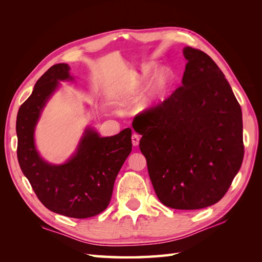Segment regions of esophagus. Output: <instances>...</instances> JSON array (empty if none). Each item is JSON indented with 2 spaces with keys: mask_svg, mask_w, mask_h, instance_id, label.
<instances>
[{
  "mask_svg": "<svg viewBox=\"0 0 262 262\" xmlns=\"http://www.w3.org/2000/svg\"><path fill=\"white\" fill-rule=\"evenodd\" d=\"M131 141H132V145H133V146H138L139 143H140V137H139V134L133 133L132 137H131Z\"/></svg>",
  "mask_w": 262,
  "mask_h": 262,
  "instance_id": "obj_1",
  "label": "esophagus"
}]
</instances>
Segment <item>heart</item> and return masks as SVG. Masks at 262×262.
Returning <instances> with one entry per match:
<instances>
[{"instance_id":"1","label":"heart","mask_w":262,"mask_h":262,"mask_svg":"<svg viewBox=\"0 0 262 262\" xmlns=\"http://www.w3.org/2000/svg\"><path fill=\"white\" fill-rule=\"evenodd\" d=\"M153 73V69L152 68H144L142 69V71L138 74H134L131 78V81L128 85V93L130 94H136L139 91L143 89L144 84L149 78V76ZM171 82V74L169 71L167 70H163L162 72L158 74L155 84H154V92L157 95H162L167 87L169 86Z\"/></svg>"}]
</instances>
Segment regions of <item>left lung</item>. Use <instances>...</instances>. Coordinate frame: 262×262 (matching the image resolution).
I'll return each instance as SVG.
<instances>
[{"instance_id": "obj_1", "label": "left lung", "mask_w": 262, "mask_h": 262, "mask_svg": "<svg viewBox=\"0 0 262 262\" xmlns=\"http://www.w3.org/2000/svg\"><path fill=\"white\" fill-rule=\"evenodd\" d=\"M182 85L137 115L132 126L160 201L177 210L210 207L225 195L244 158L242 108L207 53L186 47Z\"/></svg>"}]
</instances>
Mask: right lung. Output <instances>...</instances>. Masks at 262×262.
I'll use <instances>...</instances> for the list:
<instances>
[{
    "instance_id": "right-lung-1",
    "label": "right lung",
    "mask_w": 262,
    "mask_h": 262,
    "mask_svg": "<svg viewBox=\"0 0 262 262\" xmlns=\"http://www.w3.org/2000/svg\"><path fill=\"white\" fill-rule=\"evenodd\" d=\"M69 71L64 63L51 67L19 107L17 158L24 175L47 209L69 217L86 219L108 207L116 177L131 153L132 131L126 128L117 136L100 138L89 129L68 163L57 166L43 162L35 148L34 129L58 81L71 78Z\"/></svg>"
}]
</instances>
